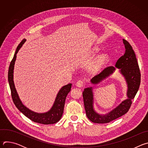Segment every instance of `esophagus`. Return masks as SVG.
Wrapping results in <instances>:
<instances>
[{
    "instance_id": "esophagus-1",
    "label": "esophagus",
    "mask_w": 148,
    "mask_h": 148,
    "mask_svg": "<svg viewBox=\"0 0 148 148\" xmlns=\"http://www.w3.org/2000/svg\"><path fill=\"white\" fill-rule=\"evenodd\" d=\"M84 80L79 79V80H78V81L77 82L76 86H77V87H82L83 86V85H84Z\"/></svg>"
}]
</instances>
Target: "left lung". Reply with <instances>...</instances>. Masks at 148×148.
<instances>
[{"label": "left lung", "instance_id": "obj_1", "mask_svg": "<svg viewBox=\"0 0 148 148\" xmlns=\"http://www.w3.org/2000/svg\"><path fill=\"white\" fill-rule=\"evenodd\" d=\"M125 52L116 61L115 67L120 69V72L125 77L128 84L127 95L128 98L123 101L119 105L110 113L102 115L97 114L93 109V94L92 87L85 88L82 92L84 107L87 118L92 122L97 123H108L127 112L139 88L140 73L136 55L132 47L128 41L123 39ZM115 67L109 66L105 68L99 74L91 79L92 84H97L106 78L115 71Z\"/></svg>", "mask_w": 148, "mask_h": 148}]
</instances>
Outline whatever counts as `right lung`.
Instances as JSON below:
<instances>
[{"label":"right lung","mask_w":148,"mask_h":148,"mask_svg":"<svg viewBox=\"0 0 148 148\" xmlns=\"http://www.w3.org/2000/svg\"><path fill=\"white\" fill-rule=\"evenodd\" d=\"M25 41L26 39H23L17 46L14 57L11 61L9 66L8 71V81L13 101L17 108L32 121L44 125L55 123L60 121L62 115L66 98L67 94L71 90L72 84H69L67 85L63 86L60 89L56 97L53 106L49 112L43 114H38L26 108L20 100L13 82V69L16 54Z\"/></svg>","instance_id":"1"}]
</instances>
